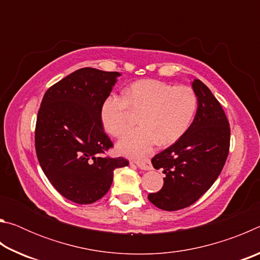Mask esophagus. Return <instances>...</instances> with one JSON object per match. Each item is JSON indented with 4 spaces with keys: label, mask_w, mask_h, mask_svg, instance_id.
Returning a JSON list of instances; mask_svg holds the SVG:
<instances>
[{
    "label": "esophagus",
    "mask_w": 260,
    "mask_h": 260,
    "mask_svg": "<svg viewBox=\"0 0 260 260\" xmlns=\"http://www.w3.org/2000/svg\"><path fill=\"white\" fill-rule=\"evenodd\" d=\"M135 164L138 165V167H140L141 170H144V171H151L152 170V166H151V162L149 159H142V160H136Z\"/></svg>",
    "instance_id": "esophagus-1"
}]
</instances>
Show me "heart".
Listing matches in <instances>:
<instances>
[{"instance_id":"heart-1","label":"heart","mask_w":260,"mask_h":260,"mask_svg":"<svg viewBox=\"0 0 260 260\" xmlns=\"http://www.w3.org/2000/svg\"><path fill=\"white\" fill-rule=\"evenodd\" d=\"M128 109L139 113L140 127L118 141L117 150L128 157H142L157 143L171 144L188 129L197 109V96L188 86H172L155 79H143L126 88L124 98L111 94L101 107L104 129L120 136L127 128Z\"/></svg>"}]
</instances>
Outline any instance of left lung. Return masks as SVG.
Wrapping results in <instances>:
<instances>
[{"instance_id":"8db88e82","label":"left lung","mask_w":260,"mask_h":260,"mask_svg":"<svg viewBox=\"0 0 260 260\" xmlns=\"http://www.w3.org/2000/svg\"><path fill=\"white\" fill-rule=\"evenodd\" d=\"M191 87L197 96L191 125L177 142L151 159L165 178L162 188L149 193L148 200L164 211L195 203L217 180L230 151V122L221 105L199 79Z\"/></svg>"}]
</instances>
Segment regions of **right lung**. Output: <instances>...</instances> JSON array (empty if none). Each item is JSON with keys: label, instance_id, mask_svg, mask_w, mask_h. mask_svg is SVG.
Masks as SVG:
<instances>
[{"label": "right lung", "instance_id": "right-lung-1", "mask_svg": "<svg viewBox=\"0 0 260 260\" xmlns=\"http://www.w3.org/2000/svg\"><path fill=\"white\" fill-rule=\"evenodd\" d=\"M120 76L83 68L51 86L42 99L35 127L38 159L56 190L74 203L102 199L111 187L113 171L129 164L121 157L101 155L112 147L101 107Z\"/></svg>", "mask_w": 260, "mask_h": 260}]
</instances>
